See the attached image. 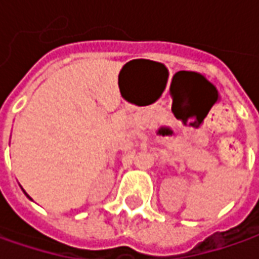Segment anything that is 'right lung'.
Here are the masks:
<instances>
[{"mask_svg":"<svg viewBox=\"0 0 259 259\" xmlns=\"http://www.w3.org/2000/svg\"><path fill=\"white\" fill-rule=\"evenodd\" d=\"M27 196H28V195H27Z\"/></svg>","mask_w":259,"mask_h":259,"instance_id":"obj_1","label":"right lung"}]
</instances>
